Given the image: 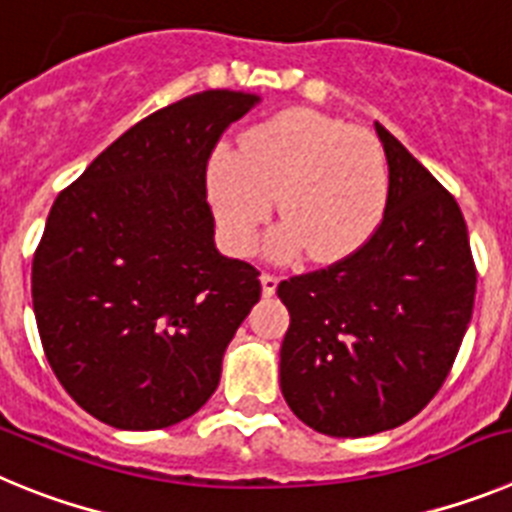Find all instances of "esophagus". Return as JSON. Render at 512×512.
Here are the masks:
<instances>
[{
  "label": "esophagus",
  "instance_id": "obj_1",
  "mask_svg": "<svg viewBox=\"0 0 512 512\" xmlns=\"http://www.w3.org/2000/svg\"><path fill=\"white\" fill-rule=\"evenodd\" d=\"M277 284H279L277 274H271V271H264V274H261V289H264V297L274 295V292H277Z\"/></svg>",
  "mask_w": 512,
  "mask_h": 512
}]
</instances>
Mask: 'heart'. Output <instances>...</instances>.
Listing matches in <instances>:
<instances>
[{"instance_id":"heart-1","label":"heart","mask_w":512,"mask_h":512,"mask_svg":"<svg viewBox=\"0 0 512 512\" xmlns=\"http://www.w3.org/2000/svg\"><path fill=\"white\" fill-rule=\"evenodd\" d=\"M390 194L384 151L372 133L310 110L261 122L241 148H217L210 202L235 251H251L277 197L282 228L271 235L277 259L307 248L312 261L354 256L377 233Z\"/></svg>"}]
</instances>
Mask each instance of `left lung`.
Here are the masks:
<instances>
[{"mask_svg":"<svg viewBox=\"0 0 512 512\" xmlns=\"http://www.w3.org/2000/svg\"><path fill=\"white\" fill-rule=\"evenodd\" d=\"M390 194L364 248L279 282L289 310L279 387L312 431H390L433 400L472 320L477 269L449 189L374 122Z\"/></svg>","mask_w":512,"mask_h":512,"instance_id":"1","label":"left lung"}]
</instances>
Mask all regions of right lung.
<instances>
[{"label":"right lung","instance_id":"add662e5","mask_svg":"<svg viewBox=\"0 0 512 512\" xmlns=\"http://www.w3.org/2000/svg\"><path fill=\"white\" fill-rule=\"evenodd\" d=\"M256 94L210 89L153 112L56 197L33 259L53 374L122 431L169 428L220 382L261 297L259 269L215 248L207 161Z\"/></svg>","mask_w":512,"mask_h":512}]
</instances>
